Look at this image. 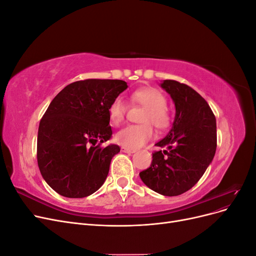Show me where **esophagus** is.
<instances>
[{
    "mask_svg": "<svg viewBox=\"0 0 256 256\" xmlns=\"http://www.w3.org/2000/svg\"><path fill=\"white\" fill-rule=\"evenodd\" d=\"M122 150L124 152H128V154H134V152H136V150H134V148H128V147H122Z\"/></svg>",
    "mask_w": 256,
    "mask_h": 256,
    "instance_id": "1",
    "label": "esophagus"
}]
</instances>
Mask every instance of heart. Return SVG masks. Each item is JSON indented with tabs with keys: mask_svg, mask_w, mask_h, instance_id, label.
Returning <instances> with one entry per match:
<instances>
[{
	"mask_svg": "<svg viewBox=\"0 0 256 256\" xmlns=\"http://www.w3.org/2000/svg\"><path fill=\"white\" fill-rule=\"evenodd\" d=\"M130 102L145 108L142 115L141 125H129L116 134V142L128 148H138L154 136L150 124L158 129H166L170 126L172 115L166 104V99L162 92L154 88H142L130 95ZM128 110L127 104L120 97L115 98L109 106L111 122L118 126L125 120Z\"/></svg>",
	"mask_w": 256,
	"mask_h": 256,
	"instance_id": "b5f03b06",
	"label": "heart"
}]
</instances>
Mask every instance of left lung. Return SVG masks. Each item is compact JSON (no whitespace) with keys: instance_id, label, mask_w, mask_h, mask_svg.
<instances>
[{"instance_id":"left-lung-1","label":"left lung","mask_w":256,"mask_h":256,"mask_svg":"<svg viewBox=\"0 0 256 256\" xmlns=\"http://www.w3.org/2000/svg\"><path fill=\"white\" fill-rule=\"evenodd\" d=\"M175 104V120L164 138L166 147L152 154L142 182L159 194L176 196L190 190L212 164L216 148V118L206 100L188 85L174 80L161 84Z\"/></svg>"}]
</instances>
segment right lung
Returning <instances> with one entry per match:
<instances>
[{
    "label": "right lung",
    "instance_id": "1",
    "mask_svg": "<svg viewBox=\"0 0 256 256\" xmlns=\"http://www.w3.org/2000/svg\"><path fill=\"white\" fill-rule=\"evenodd\" d=\"M128 85L122 80L88 79L68 84L49 104L40 122L37 162L58 194L80 198L104 184L118 145L110 140L109 106ZM98 144V146L96 144Z\"/></svg>",
    "mask_w": 256,
    "mask_h": 256
}]
</instances>
